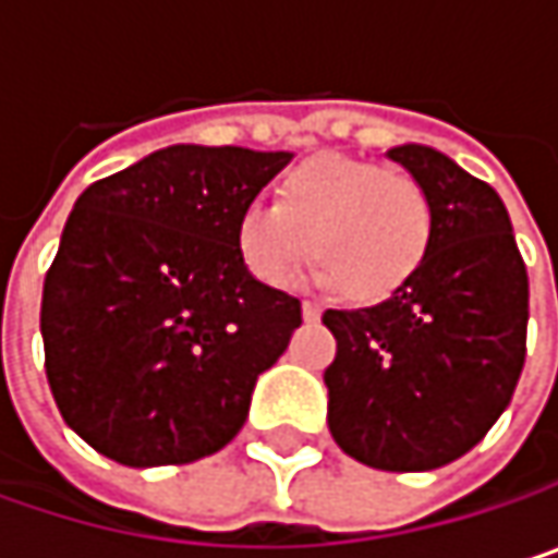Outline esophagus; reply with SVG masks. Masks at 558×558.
I'll return each mask as SVG.
<instances>
[{
	"label": "esophagus",
	"instance_id": "obj_1",
	"mask_svg": "<svg viewBox=\"0 0 558 558\" xmlns=\"http://www.w3.org/2000/svg\"><path fill=\"white\" fill-rule=\"evenodd\" d=\"M303 319H310V323L319 319V306L313 300H303Z\"/></svg>",
	"mask_w": 558,
	"mask_h": 558
}]
</instances>
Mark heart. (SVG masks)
<instances>
[{"label":"heart","instance_id":"1","mask_svg":"<svg viewBox=\"0 0 558 558\" xmlns=\"http://www.w3.org/2000/svg\"><path fill=\"white\" fill-rule=\"evenodd\" d=\"M433 239L429 190L407 170L345 155H319L278 186V206L248 203L235 222L245 268L268 287H287L310 258L316 280L352 300H375L410 278Z\"/></svg>","mask_w":558,"mask_h":558}]
</instances>
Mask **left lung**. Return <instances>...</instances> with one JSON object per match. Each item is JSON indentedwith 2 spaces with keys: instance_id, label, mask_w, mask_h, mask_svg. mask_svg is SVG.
<instances>
[{
  "instance_id": "obj_1",
  "label": "left lung",
  "mask_w": 558,
  "mask_h": 558,
  "mask_svg": "<svg viewBox=\"0 0 558 558\" xmlns=\"http://www.w3.org/2000/svg\"><path fill=\"white\" fill-rule=\"evenodd\" d=\"M388 158L429 190L433 239L388 300L323 313L336 336L326 420L362 465L429 472L475 449L510 403L530 280L495 186L426 145Z\"/></svg>"
}]
</instances>
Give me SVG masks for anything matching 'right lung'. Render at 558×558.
I'll return each mask as SVG.
<instances>
[{
  "mask_svg": "<svg viewBox=\"0 0 558 558\" xmlns=\"http://www.w3.org/2000/svg\"><path fill=\"white\" fill-rule=\"evenodd\" d=\"M293 155L170 145L89 183L45 278V372L63 423L132 469L186 465L245 426L303 323L252 278L239 213Z\"/></svg>",
  "mask_w": 558,
  "mask_h": 558,
  "instance_id": "right-lung-1",
  "label": "right lung"
}]
</instances>
